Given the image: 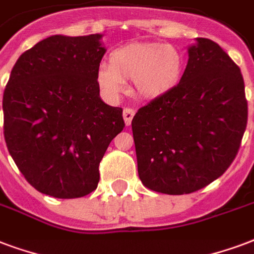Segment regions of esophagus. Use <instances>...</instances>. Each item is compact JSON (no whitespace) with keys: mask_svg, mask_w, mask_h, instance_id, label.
<instances>
[{"mask_svg":"<svg viewBox=\"0 0 254 254\" xmlns=\"http://www.w3.org/2000/svg\"><path fill=\"white\" fill-rule=\"evenodd\" d=\"M135 115V110L134 108H125V111H123V118H125L126 126L131 125V122H132V118Z\"/></svg>","mask_w":254,"mask_h":254,"instance_id":"34e87169","label":"esophagus"}]
</instances>
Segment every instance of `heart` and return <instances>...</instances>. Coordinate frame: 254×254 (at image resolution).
<instances>
[{"label": "heart", "mask_w": 254, "mask_h": 254, "mask_svg": "<svg viewBox=\"0 0 254 254\" xmlns=\"http://www.w3.org/2000/svg\"><path fill=\"white\" fill-rule=\"evenodd\" d=\"M184 70V55L174 45L132 43L111 52L110 65L99 68L98 81L111 96L125 92V81H132L138 96L156 99L171 92L181 83Z\"/></svg>", "instance_id": "1"}]
</instances>
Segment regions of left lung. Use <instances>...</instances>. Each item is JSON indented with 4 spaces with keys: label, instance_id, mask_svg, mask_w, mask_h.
Instances as JSON below:
<instances>
[{
    "label": "left lung",
    "instance_id": "obj_1",
    "mask_svg": "<svg viewBox=\"0 0 254 254\" xmlns=\"http://www.w3.org/2000/svg\"><path fill=\"white\" fill-rule=\"evenodd\" d=\"M247 122L241 70L218 44L197 39L181 83L132 119L142 184L171 195L203 189L232 165Z\"/></svg>",
    "mask_w": 254,
    "mask_h": 254
}]
</instances>
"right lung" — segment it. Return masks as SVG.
<instances>
[{"label":"right lung","mask_w":254,"mask_h":254,"mask_svg":"<svg viewBox=\"0 0 254 254\" xmlns=\"http://www.w3.org/2000/svg\"><path fill=\"white\" fill-rule=\"evenodd\" d=\"M102 34L51 36L22 53L3 91V136L25 179L43 194L80 198L125 128L123 110L99 96Z\"/></svg>","instance_id":"right-lung-1"}]
</instances>
